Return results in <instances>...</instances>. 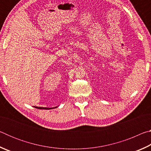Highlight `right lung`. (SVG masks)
<instances>
[{
    "instance_id": "right-lung-1",
    "label": "right lung",
    "mask_w": 151,
    "mask_h": 151,
    "mask_svg": "<svg viewBox=\"0 0 151 151\" xmlns=\"http://www.w3.org/2000/svg\"><path fill=\"white\" fill-rule=\"evenodd\" d=\"M35 108L39 109H46V110H49V109H55L57 108V107H55V108H47V107H38V106H35Z\"/></svg>"
}]
</instances>
